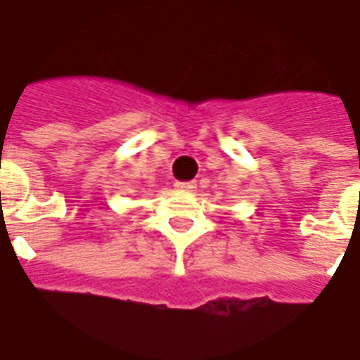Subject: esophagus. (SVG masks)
Masks as SVG:
<instances>
[{
	"mask_svg": "<svg viewBox=\"0 0 360 360\" xmlns=\"http://www.w3.org/2000/svg\"><path fill=\"white\" fill-rule=\"evenodd\" d=\"M174 186H176V190L180 191H191L195 188V182H176Z\"/></svg>",
	"mask_w": 360,
	"mask_h": 360,
	"instance_id": "esophagus-1",
	"label": "esophagus"
}]
</instances>
